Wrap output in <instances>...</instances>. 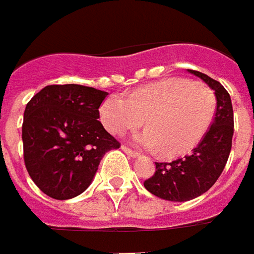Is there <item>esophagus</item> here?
<instances>
[{
	"label": "esophagus",
	"mask_w": 254,
	"mask_h": 254,
	"mask_svg": "<svg viewBox=\"0 0 254 254\" xmlns=\"http://www.w3.org/2000/svg\"><path fill=\"white\" fill-rule=\"evenodd\" d=\"M122 149H123L126 154L128 155L130 158H138V152H135V151H132V149H130V148L127 147H122Z\"/></svg>",
	"instance_id": "1"
}]
</instances>
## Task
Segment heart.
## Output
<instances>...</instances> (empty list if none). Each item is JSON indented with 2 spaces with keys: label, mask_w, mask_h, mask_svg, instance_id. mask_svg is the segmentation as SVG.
<instances>
[{
  "label": "heart",
  "mask_w": 254,
  "mask_h": 254,
  "mask_svg": "<svg viewBox=\"0 0 254 254\" xmlns=\"http://www.w3.org/2000/svg\"><path fill=\"white\" fill-rule=\"evenodd\" d=\"M215 95L207 85L185 78H169L131 92L127 98L109 96L100 107L106 128L123 134L144 122L147 128L130 141L144 149H160L166 156L194 148L208 130L215 113Z\"/></svg>",
  "instance_id": "1"
}]
</instances>
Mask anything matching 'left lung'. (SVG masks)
Returning <instances> with one entry per match:
<instances>
[{"mask_svg": "<svg viewBox=\"0 0 254 254\" xmlns=\"http://www.w3.org/2000/svg\"><path fill=\"white\" fill-rule=\"evenodd\" d=\"M214 91L215 117L200 144L185 158L172 162H155L156 171L144 182L149 193L168 201H190L208 191L225 168L232 148L234 110L226 89L208 75L187 69Z\"/></svg>", "mask_w": 254, "mask_h": 254, "instance_id": "8db88e82", "label": "left lung"}]
</instances>
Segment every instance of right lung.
I'll list each match as a JSON object with an SVG mask.
<instances>
[{
	"mask_svg": "<svg viewBox=\"0 0 254 254\" xmlns=\"http://www.w3.org/2000/svg\"><path fill=\"white\" fill-rule=\"evenodd\" d=\"M107 92L67 83L49 85L26 105L22 124L29 176L44 194L69 200L83 193L106 152L120 147L99 120Z\"/></svg>",
	"mask_w": 254,
	"mask_h": 254,
	"instance_id": "obj_1",
	"label": "right lung"
}]
</instances>
